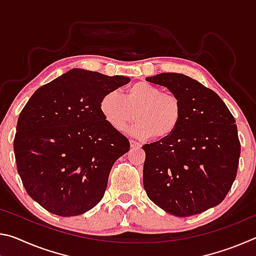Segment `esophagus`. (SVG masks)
Listing matches in <instances>:
<instances>
[{
    "instance_id": "esophagus-1",
    "label": "esophagus",
    "mask_w": 256,
    "mask_h": 256,
    "mask_svg": "<svg viewBox=\"0 0 256 256\" xmlns=\"http://www.w3.org/2000/svg\"><path fill=\"white\" fill-rule=\"evenodd\" d=\"M130 144L133 149H140L141 148V144H138V142L134 141V140H130Z\"/></svg>"
}]
</instances>
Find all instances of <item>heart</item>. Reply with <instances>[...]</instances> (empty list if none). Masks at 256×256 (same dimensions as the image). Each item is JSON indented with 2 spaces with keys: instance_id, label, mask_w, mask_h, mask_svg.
I'll return each mask as SVG.
<instances>
[{
  "instance_id": "obj_1",
  "label": "heart",
  "mask_w": 256,
  "mask_h": 256,
  "mask_svg": "<svg viewBox=\"0 0 256 256\" xmlns=\"http://www.w3.org/2000/svg\"><path fill=\"white\" fill-rule=\"evenodd\" d=\"M99 110L106 122L122 132L132 122L131 133L140 138L154 136L166 140L178 128L183 118L182 102L175 94L162 92L159 86L138 82L130 86L124 97L118 90H110L100 99ZM136 114H134V112Z\"/></svg>"
}]
</instances>
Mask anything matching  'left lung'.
<instances>
[{
  "mask_svg": "<svg viewBox=\"0 0 256 256\" xmlns=\"http://www.w3.org/2000/svg\"><path fill=\"white\" fill-rule=\"evenodd\" d=\"M146 80L166 86L183 107L170 138L142 146L146 196L176 216L218 206L236 178L240 162L235 118L218 94L188 76L160 73Z\"/></svg>",
  "mask_w": 256,
  "mask_h": 256,
  "instance_id": "left-lung-1",
  "label": "left lung"
}]
</instances>
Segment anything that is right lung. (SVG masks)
Masks as SVG:
<instances>
[{
  "label": "right lung",
  "instance_id": "obj_1",
  "mask_svg": "<svg viewBox=\"0 0 256 256\" xmlns=\"http://www.w3.org/2000/svg\"><path fill=\"white\" fill-rule=\"evenodd\" d=\"M128 82L72 68L38 88L20 112L16 168L30 198L50 214L79 216L100 202L112 164L130 142L106 122L99 104Z\"/></svg>",
  "mask_w": 256,
  "mask_h": 256
}]
</instances>
